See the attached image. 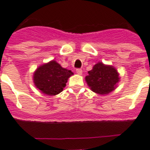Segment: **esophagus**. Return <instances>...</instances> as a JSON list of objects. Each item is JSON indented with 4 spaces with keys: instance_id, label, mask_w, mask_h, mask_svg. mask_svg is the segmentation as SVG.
Masks as SVG:
<instances>
[{
    "instance_id": "34e87169",
    "label": "esophagus",
    "mask_w": 150,
    "mask_h": 150,
    "mask_svg": "<svg viewBox=\"0 0 150 150\" xmlns=\"http://www.w3.org/2000/svg\"><path fill=\"white\" fill-rule=\"evenodd\" d=\"M76 73L79 75H81L82 74V70L81 69H76Z\"/></svg>"
}]
</instances>
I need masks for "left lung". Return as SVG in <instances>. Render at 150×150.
Returning a JSON list of instances; mask_svg holds the SVG:
<instances>
[{
  "label": "left lung",
  "mask_w": 150,
  "mask_h": 150,
  "mask_svg": "<svg viewBox=\"0 0 150 150\" xmlns=\"http://www.w3.org/2000/svg\"><path fill=\"white\" fill-rule=\"evenodd\" d=\"M85 80L92 91L98 94H108L116 88L120 77L114 66L98 62L88 71Z\"/></svg>",
  "instance_id": "1"
}]
</instances>
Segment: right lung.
<instances>
[{
  "label": "right lung",
  "instance_id": "right-lung-1",
  "mask_svg": "<svg viewBox=\"0 0 150 150\" xmlns=\"http://www.w3.org/2000/svg\"><path fill=\"white\" fill-rule=\"evenodd\" d=\"M72 75L71 70L64 69L52 60L37 68L33 74V82L41 92L53 96L62 91Z\"/></svg>",
  "mask_w": 150,
  "mask_h": 150
}]
</instances>
